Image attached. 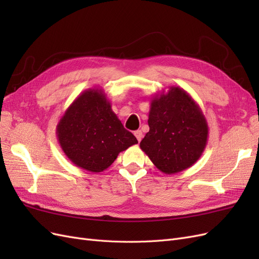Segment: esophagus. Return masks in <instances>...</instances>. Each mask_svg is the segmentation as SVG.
Listing matches in <instances>:
<instances>
[{
	"label": "esophagus",
	"mask_w": 259,
	"mask_h": 259,
	"mask_svg": "<svg viewBox=\"0 0 259 259\" xmlns=\"http://www.w3.org/2000/svg\"><path fill=\"white\" fill-rule=\"evenodd\" d=\"M134 135L136 136V138H137V140L138 142H140V140H142V138H143V132L142 131H135V133H134Z\"/></svg>",
	"instance_id": "1"
}]
</instances>
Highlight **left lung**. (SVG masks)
<instances>
[{
    "label": "left lung",
    "instance_id": "1",
    "mask_svg": "<svg viewBox=\"0 0 259 259\" xmlns=\"http://www.w3.org/2000/svg\"><path fill=\"white\" fill-rule=\"evenodd\" d=\"M149 132L140 149L164 174L192 166L204 151L208 125L201 108L184 89L169 86L150 101Z\"/></svg>",
    "mask_w": 259,
    "mask_h": 259
}]
</instances>
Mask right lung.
I'll list each match as a JSON object with an SVG mask.
<instances>
[{
    "mask_svg": "<svg viewBox=\"0 0 259 259\" xmlns=\"http://www.w3.org/2000/svg\"><path fill=\"white\" fill-rule=\"evenodd\" d=\"M56 134L67 158L92 173L107 169L120 152L138 144L98 88L84 91L73 100L60 117Z\"/></svg>",
    "mask_w": 259,
    "mask_h": 259,
    "instance_id": "add662e5",
    "label": "right lung"
}]
</instances>
